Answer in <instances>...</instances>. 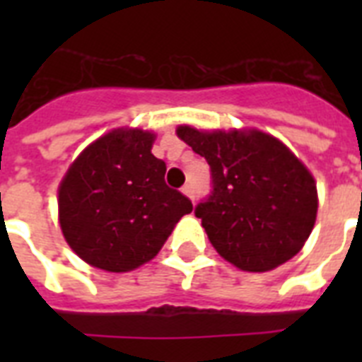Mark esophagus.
<instances>
[{"label": "esophagus", "mask_w": 362, "mask_h": 362, "mask_svg": "<svg viewBox=\"0 0 362 362\" xmlns=\"http://www.w3.org/2000/svg\"><path fill=\"white\" fill-rule=\"evenodd\" d=\"M182 193H184V195H187V197L193 201V186H192V184H186V186L182 187Z\"/></svg>", "instance_id": "obj_1"}]
</instances>
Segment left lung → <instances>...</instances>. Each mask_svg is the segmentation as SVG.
I'll return each mask as SVG.
<instances>
[{"mask_svg":"<svg viewBox=\"0 0 362 362\" xmlns=\"http://www.w3.org/2000/svg\"><path fill=\"white\" fill-rule=\"evenodd\" d=\"M176 135L210 165L212 192L195 206L221 257L247 272H267L300 252L314 229L317 189L303 161L257 129Z\"/></svg>","mask_w":362,"mask_h":362,"instance_id":"1","label":"left lung"}]
</instances>
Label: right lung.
Returning a JSON list of instances; mask_svg holds the SVG:
<instances>
[{
	"label": "right lung",
	"mask_w": 362,
	"mask_h": 362,
	"mask_svg": "<svg viewBox=\"0 0 362 362\" xmlns=\"http://www.w3.org/2000/svg\"><path fill=\"white\" fill-rule=\"evenodd\" d=\"M156 135L115 129L84 148L58 189L59 226L88 264L127 272L153 259L192 201L165 184Z\"/></svg>",
	"instance_id": "obj_1"
}]
</instances>
